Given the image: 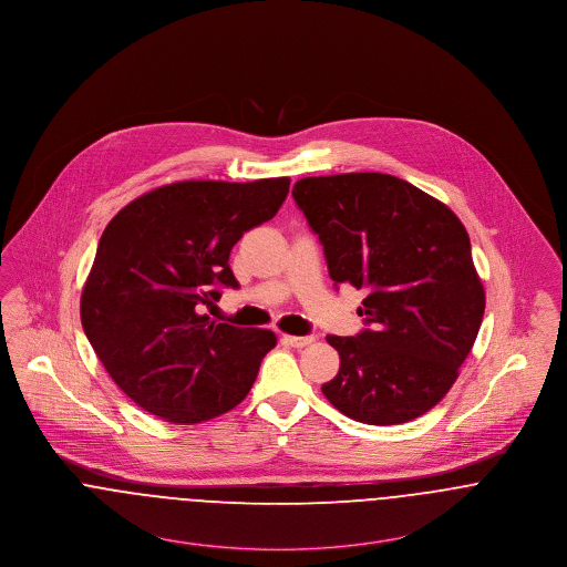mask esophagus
<instances>
[{"mask_svg":"<svg viewBox=\"0 0 567 567\" xmlns=\"http://www.w3.org/2000/svg\"><path fill=\"white\" fill-rule=\"evenodd\" d=\"M312 340H315L312 336H289V333H285V336H282V342H285V344H289V347H296V349H301V347L310 344Z\"/></svg>","mask_w":567,"mask_h":567,"instance_id":"obj_1","label":"esophagus"}]
</instances>
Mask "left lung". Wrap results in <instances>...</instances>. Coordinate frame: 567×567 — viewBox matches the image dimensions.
Returning a JSON list of instances; mask_svg holds the SVG:
<instances>
[{"label": "left lung", "instance_id": "1", "mask_svg": "<svg viewBox=\"0 0 567 567\" xmlns=\"http://www.w3.org/2000/svg\"><path fill=\"white\" fill-rule=\"evenodd\" d=\"M323 244L330 278L364 289L367 330L328 336L340 370L321 392L347 417L392 426L415 420L458 377L486 296L458 216L385 173L303 177L293 186Z\"/></svg>", "mask_w": 567, "mask_h": 567}]
</instances>
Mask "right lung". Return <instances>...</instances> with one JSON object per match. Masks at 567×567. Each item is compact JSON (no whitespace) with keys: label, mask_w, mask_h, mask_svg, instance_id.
<instances>
[{"label":"right lung","mask_w":567,"mask_h":567,"mask_svg":"<svg viewBox=\"0 0 567 567\" xmlns=\"http://www.w3.org/2000/svg\"><path fill=\"white\" fill-rule=\"evenodd\" d=\"M289 177L188 179L131 200L106 225L81 293V323L102 367L141 409L199 424L250 392L276 333L209 321L203 306L237 289L239 237L276 216Z\"/></svg>","instance_id":"obj_1"}]
</instances>
